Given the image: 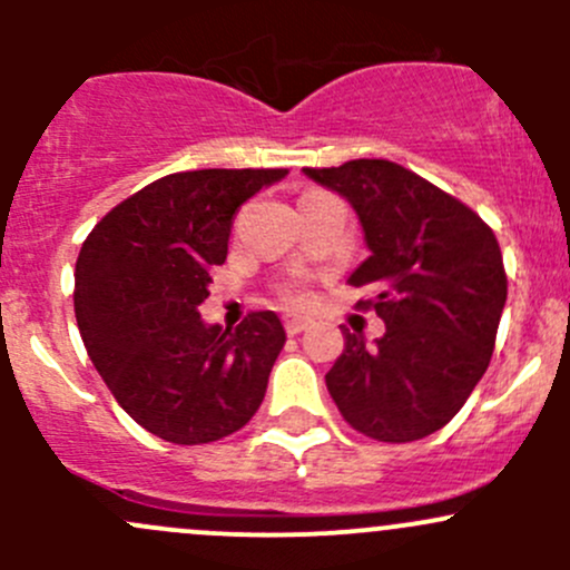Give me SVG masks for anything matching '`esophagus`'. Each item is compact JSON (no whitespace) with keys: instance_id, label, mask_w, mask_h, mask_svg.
<instances>
[{"instance_id":"obj_1","label":"esophagus","mask_w":570,"mask_h":570,"mask_svg":"<svg viewBox=\"0 0 570 570\" xmlns=\"http://www.w3.org/2000/svg\"><path fill=\"white\" fill-rule=\"evenodd\" d=\"M308 325H312V320L303 317V314H286V317H284V327H286V333H289V336H297V333L306 331Z\"/></svg>"}]
</instances>
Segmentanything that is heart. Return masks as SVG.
Masks as SVG:
<instances>
[{
	"label": "heart",
	"mask_w": 570,
	"mask_h": 570,
	"mask_svg": "<svg viewBox=\"0 0 570 570\" xmlns=\"http://www.w3.org/2000/svg\"><path fill=\"white\" fill-rule=\"evenodd\" d=\"M284 297H286V301H292V303H306L308 301V295L301 289V286H286Z\"/></svg>",
	"instance_id": "obj_1"
}]
</instances>
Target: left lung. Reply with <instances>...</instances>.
<instances>
[{"instance_id":"8db88e82","label":"left lung","mask_w":570,"mask_h":570,"mask_svg":"<svg viewBox=\"0 0 570 570\" xmlns=\"http://www.w3.org/2000/svg\"><path fill=\"white\" fill-rule=\"evenodd\" d=\"M353 204L372 256L350 286L375 297L386 333H344L325 375L338 413L366 439L405 444L444 428L491 364L508 301L497 234L474 209L389 159L303 168Z\"/></svg>"}]
</instances>
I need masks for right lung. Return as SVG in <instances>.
Masks as SVG:
<instances>
[{
    "mask_svg": "<svg viewBox=\"0 0 570 570\" xmlns=\"http://www.w3.org/2000/svg\"><path fill=\"white\" fill-rule=\"evenodd\" d=\"M286 168L184 170L137 189L82 243L73 312L118 405L170 444H209L250 422L286 342L273 312L206 325L212 267L239 206Z\"/></svg>",
    "mask_w": 570,
    "mask_h": 570,
    "instance_id": "right-lung-1",
    "label": "right lung"
}]
</instances>
